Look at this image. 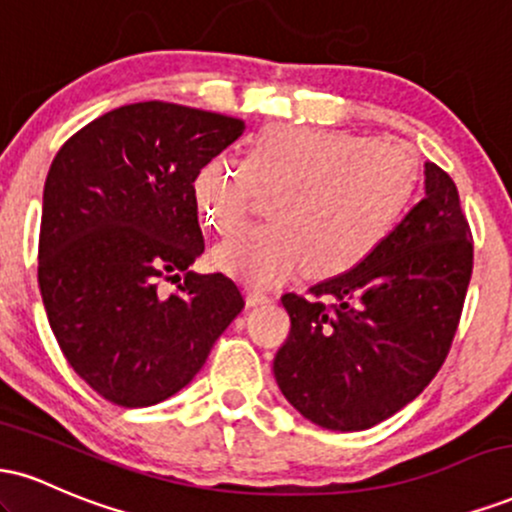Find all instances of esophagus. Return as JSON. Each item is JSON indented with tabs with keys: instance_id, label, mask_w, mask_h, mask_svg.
<instances>
[{
	"instance_id": "1",
	"label": "esophagus",
	"mask_w": 512,
	"mask_h": 512,
	"mask_svg": "<svg viewBox=\"0 0 512 512\" xmlns=\"http://www.w3.org/2000/svg\"><path fill=\"white\" fill-rule=\"evenodd\" d=\"M245 301H248V305H252V308H257V305L272 303V296L260 289H248L245 291Z\"/></svg>"
}]
</instances>
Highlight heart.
I'll return each instance as SVG.
<instances>
[{
  "mask_svg": "<svg viewBox=\"0 0 512 512\" xmlns=\"http://www.w3.org/2000/svg\"><path fill=\"white\" fill-rule=\"evenodd\" d=\"M248 170L257 187L276 190L269 223L216 245L211 264L252 286L303 269L337 276L358 267L390 238L419 185L409 146L320 127L264 129L250 146ZM248 170L214 158L195 175L197 211L219 236L236 233L248 216Z\"/></svg>",
  "mask_w": 512,
  "mask_h": 512,
  "instance_id": "1",
  "label": "heart"
}]
</instances>
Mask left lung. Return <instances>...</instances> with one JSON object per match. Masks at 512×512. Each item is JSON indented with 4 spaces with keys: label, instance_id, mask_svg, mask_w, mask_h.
<instances>
[{
    "label": "left lung",
    "instance_id": "left-lung-1",
    "mask_svg": "<svg viewBox=\"0 0 512 512\" xmlns=\"http://www.w3.org/2000/svg\"><path fill=\"white\" fill-rule=\"evenodd\" d=\"M426 197L366 262L281 296L291 332L274 378L308 421L366 431L424 392L448 356L474 245L455 182L426 163Z\"/></svg>",
    "mask_w": 512,
    "mask_h": 512
}]
</instances>
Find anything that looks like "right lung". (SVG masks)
<instances>
[{"instance_id":"add662e5","label":"right lung","mask_w":512,"mask_h":512,"mask_svg":"<svg viewBox=\"0 0 512 512\" xmlns=\"http://www.w3.org/2000/svg\"><path fill=\"white\" fill-rule=\"evenodd\" d=\"M243 129L187 105L132 103L88 122L52 161L40 296L69 366L108 402L175 395L243 310L228 276L190 272L204 252L192 182ZM163 280L181 284L166 297Z\"/></svg>"}]
</instances>
